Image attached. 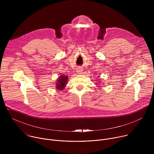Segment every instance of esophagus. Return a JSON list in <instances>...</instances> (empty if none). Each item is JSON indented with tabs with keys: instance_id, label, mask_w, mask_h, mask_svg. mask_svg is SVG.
Listing matches in <instances>:
<instances>
[{
	"instance_id": "obj_1",
	"label": "esophagus",
	"mask_w": 154,
	"mask_h": 154,
	"mask_svg": "<svg viewBox=\"0 0 154 154\" xmlns=\"http://www.w3.org/2000/svg\"><path fill=\"white\" fill-rule=\"evenodd\" d=\"M82 71H83V69L82 68H77V72L79 74H80L82 73Z\"/></svg>"
}]
</instances>
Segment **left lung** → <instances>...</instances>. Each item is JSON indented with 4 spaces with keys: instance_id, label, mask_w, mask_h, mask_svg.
Instances as JSON below:
<instances>
[{
    "instance_id": "left-lung-1",
    "label": "left lung",
    "mask_w": 154,
    "mask_h": 154,
    "mask_svg": "<svg viewBox=\"0 0 154 154\" xmlns=\"http://www.w3.org/2000/svg\"><path fill=\"white\" fill-rule=\"evenodd\" d=\"M99 80V82H98V83H99V84H98V85H97V84H96V85H97V87H99H99H100V86H100V85H100V83H101V81H100V80Z\"/></svg>"
}]
</instances>
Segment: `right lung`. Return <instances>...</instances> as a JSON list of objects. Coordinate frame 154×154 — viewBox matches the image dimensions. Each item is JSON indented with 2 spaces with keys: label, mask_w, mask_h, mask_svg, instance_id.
Listing matches in <instances>:
<instances>
[{
  "label": "right lung",
  "mask_w": 154,
  "mask_h": 154,
  "mask_svg": "<svg viewBox=\"0 0 154 154\" xmlns=\"http://www.w3.org/2000/svg\"><path fill=\"white\" fill-rule=\"evenodd\" d=\"M68 81V77L67 75H61L57 79V82L55 83V88L58 90H63L66 85H67V82Z\"/></svg>",
  "instance_id": "1"
}]
</instances>
